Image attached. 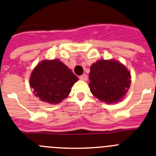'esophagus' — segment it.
Listing matches in <instances>:
<instances>
[{
	"mask_svg": "<svg viewBox=\"0 0 156 156\" xmlns=\"http://www.w3.org/2000/svg\"><path fill=\"white\" fill-rule=\"evenodd\" d=\"M80 79L83 81H87V76L86 74H83V75L80 76Z\"/></svg>",
	"mask_w": 156,
	"mask_h": 156,
	"instance_id": "1",
	"label": "esophagus"
}]
</instances>
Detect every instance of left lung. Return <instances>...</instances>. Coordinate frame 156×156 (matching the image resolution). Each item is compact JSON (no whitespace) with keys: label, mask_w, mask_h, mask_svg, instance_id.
I'll use <instances>...</instances> for the list:
<instances>
[{"label":"left lung","mask_w":156,"mask_h":156,"mask_svg":"<svg viewBox=\"0 0 156 156\" xmlns=\"http://www.w3.org/2000/svg\"><path fill=\"white\" fill-rule=\"evenodd\" d=\"M89 87L94 96L106 103L117 102L130 86V73L120 62L99 60L90 66Z\"/></svg>","instance_id":"left-lung-1"}]
</instances>
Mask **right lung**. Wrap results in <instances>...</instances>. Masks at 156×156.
I'll return each mask as SVG.
<instances>
[{
    "label": "right lung",
    "instance_id": "add662e5",
    "mask_svg": "<svg viewBox=\"0 0 156 156\" xmlns=\"http://www.w3.org/2000/svg\"><path fill=\"white\" fill-rule=\"evenodd\" d=\"M78 77L58 59L44 60L34 69L30 84L40 100L51 104L61 102L70 93Z\"/></svg>",
    "mask_w": 156,
    "mask_h": 156
}]
</instances>
